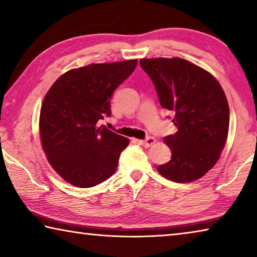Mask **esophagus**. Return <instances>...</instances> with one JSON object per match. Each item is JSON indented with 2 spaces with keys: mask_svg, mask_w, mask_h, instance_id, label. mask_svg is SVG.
I'll use <instances>...</instances> for the list:
<instances>
[{
  "mask_svg": "<svg viewBox=\"0 0 257 257\" xmlns=\"http://www.w3.org/2000/svg\"><path fill=\"white\" fill-rule=\"evenodd\" d=\"M139 143L145 147H151L155 144L156 139L154 137H147L146 139H144V141H139Z\"/></svg>",
  "mask_w": 257,
  "mask_h": 257,
  "instance_id": "1",
  "label": "esophagus"
}]
</instances>
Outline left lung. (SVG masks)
I'll list each match as a JSON object with an SVG mask.
<instances>
[{
    "instance_id": "8db88e82",
    "label": "left lung",
    "mask_w": 257,
    "mask_h": 257,
    "mask_svg": "<svg viewBox=\"0 0 257 257\" xmlns=\"http://www.w3.org/2000/svg\"><path fill=\"white\" fill-rule=\"evenodd\" d=\"M161 105L175 113L178 132L164 137L172 158L161 176L175 182L199 179L214 167L227 143L229 104L220 82L205 69L180 58L141 59Z\"/></svg>"
}]
</instances>
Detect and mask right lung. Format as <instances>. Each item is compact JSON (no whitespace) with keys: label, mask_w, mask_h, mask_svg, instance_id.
<instances>
[{"label":"right lung","mask_w":257,"mask_h":257,"mask_svg":"<svg viewBox=\"0 0 257 257\" xmlns=\"http://www.w3.org/2000/svg\"><path fill=\"white\" fill-rule=\"evenodd\" d=\"M136 66L135 59L71 69L47 90L40 114L42 149L64 181L88 188L115 172L129 139L97 122L111 114L112 93Z\"/></svg>","instance_id":"1"}]
</instances>
